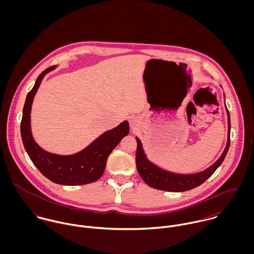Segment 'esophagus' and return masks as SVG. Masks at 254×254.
Segmentation results:
<instances>
[{
    "label": "esophagus",
    "mask_w": 254,
    "mask_h": 254,
    "mask_svg": "<svg viewBox=\"0 0 254 254\" xmlns=\"http://www.w3.org/2000/svg\"><path fill=\"white\" fill-rule=\"evenodd\" d=\"M130 124H131V126H134V124H135V120H134V119H131V120H130Z\"/></svg>",
    "instance_id": "esophagus-1"
}]
</instances>
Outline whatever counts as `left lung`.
<instances>
[{
    "label": "left lung",
    "instance_id": "8db88e82",
    "mask_svg": "<svg viewBox=\"0 0 254 254\" xmlns=\"http://www.w3.org/2000/svg\"><path fill=\"white\" fill-rule=\"evenodd\" d=\"M226 109L228 114V127H229L227 145L217 161L214 164H212L210 167H208L207 169L199 173L188 174V175L176 174V173L165 171L157 167L146 158L140 139L136 138L137 140V152H136L137 170L145 184H147L149 187L156 190H161L166 191H185V190H191L195 187H198L203 182L206 181L222 164L230 146V131H231L230 112L227 108Z\"/></svg>",
    "mask_w": 254,
    "mask_h": 254
}]
</instances>
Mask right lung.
<instances>
[{
    "mask_svg": "<svg viewBox=\"0 0 254 254\" xmlns=\"http://www.w3.org/2000/svg\"><path fill=\"white\" fill-rule=\"evenodd\" d=\"M56 66L41 73L34 87L27 94L23 107L20 133L22 143L33 164L49 180L65 186L85 185L99 180L106 169L107 160L114 147L129 134V123L123 121L117 127L107 131L83 150L71 155H59L48 152L37 145L31 134L30 112L33 99L44 76Z\"/></svg>",
    "mask_w": 254,
    "mask_h": 254,
    "instance_id": "add662e5",
    "label": "right lung"
}]
</instances>
